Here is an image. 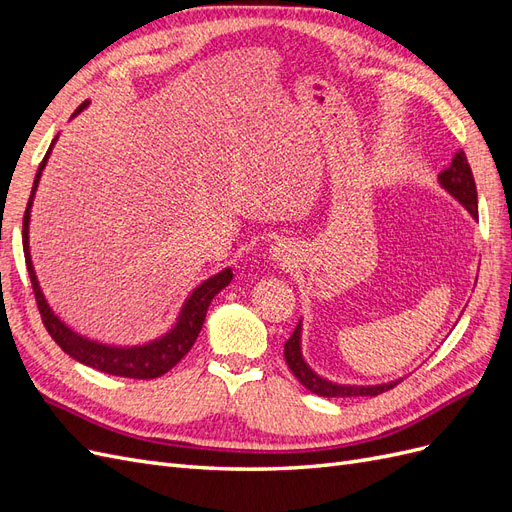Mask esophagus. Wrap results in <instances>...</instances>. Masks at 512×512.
<instances>
[{
  "mask_svg": "<svg viewBox=\"0 0 512 512\" xmlns=\"http://www.w3.org/2000/svg\"><path fill=\"white\" fill-rule=\"evenodd\" d=\"M271 258L277 262H290V247L284 241H275L269 250Z\"/></svg>",
  "mask_w": 512,
  "mask_h": 512,
  "instance_id": "esophagus-1",
  "label": "esophagus"
}]
</instances>
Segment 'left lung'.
Listing matches in <instances>:
<instances>
[{
	"label": "left lung",
	"instance_id": "obj_1",
	"mask_svg": "<svg viewBox=\"0 0 512 512\" xmlns=\"http://www.w3.org/2000/svg\"><path fill=\"white\" fill-rule=\"evenodd\" d=\"M438 181L442 188L455 196L459 203L466 207L472 218H478V196H476V183H474V175H472V168L468 164L466 153L461 149L455 153V158L446 170L438 175ZM284 359L290 367V371L297 380L305 386L307 391H312L320 397H359V395H369V397H376L384 391H391L393 386H397L401 380L395 382H386V384H376V386H348V384H337V382H329L320 378L316 371H312L303 359L301 354V320L297 324V329L290 335L288 342L284 344Z\"/></svg>",
	"mask_w": 512,
	"mask_h": 512
}]
</instances>
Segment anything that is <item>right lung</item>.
<instances>
[{"mask_svg": "<svg viewBox=\"0 0 512 512\" xmlns=\"http://www.w3.org/2000/svg\"><path fill=\"white\" fill-rule=\"evenodd\" d=\"M87 104L89 102H83L79 108H76L72 117L79 115ZM55 141H57V136L53 138L49 151H46L44 160L38 166L32 196H29V203H27V209H25V215H23V252H25L29 280H32L34 297H36L44 327H46V331H49V335L55 339V344L61 350L70 354L74 361H79L87 367H94L98 371H104V374L121 376V378H136V380L158 378V376L166 374L168 369H173L183 359V356L190 352L200 329H203L207 309H209L213 297L222 288H226L230 284L232 271L224 269L218 275L209 277V280H205L198 288H194V292L190 294L188 301H185L183 307H181L175 327L170 329L168 333H164L162 337L153 339V342H149V344H143V346H108V344L94 342V339H87L76 331H72L66 322H61L53 314L51 305L46 303L44 294L40 290V284H38L36 271H34L32 254H29V213H32L34 194L38 190L42 170L46 166V160H49V156H51V149H53Z\"/></svg>", "mask_w": 512, "mask_h": 512, "instance_id": "add662e5", "label": "right lung"}]
</instances>
